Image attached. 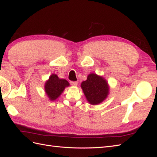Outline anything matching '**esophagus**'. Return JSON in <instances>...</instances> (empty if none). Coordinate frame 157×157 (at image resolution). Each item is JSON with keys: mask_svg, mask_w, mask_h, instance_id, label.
<instances>
[{"mask_svg": "<svg viewBox=\"0 0 157 157\" xmlns=\"http://www.w3.org/2000/svg\"><path fill=\"white\" fill-rule=\"evenodd\" d=\"M71 84L73 85V86H77L78 82L77 81H71Z\"/></svg>", "mask_w": 157, "mask_h": 157, "instance_id": "esophagus-1", "label": "esophagus"}]
</instances>
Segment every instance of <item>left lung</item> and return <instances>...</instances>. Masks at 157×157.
<instances>
[{"label":"left lung","instance_id":"8db88e82","mask_svg":"<svg viewBox=\"0 0 157 157\" xmlns=\"http://www.w3.org/2000/svg\"><path fill=\"white\" fill-rule=\"evenodd\" d=\"M88 101L92 105H98L105 99L109 93V86L106 80L96 74L88 76L87 80L81 84Z\"/></svg>","mask_w":157,"mask_h":157}]
</instances>
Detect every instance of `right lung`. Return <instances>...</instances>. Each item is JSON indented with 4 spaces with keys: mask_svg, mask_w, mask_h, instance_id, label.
<instances>
[{
    "mask_svg": "<svg viewBox=\"0 0 157 157\" xmlns=\"http://www.w3.org/2000/svg\"><path fill=\"white\" fill-rule=\"evenodd\" d=\"M69 86L65 79H60L56 75H52L45 84V92L50 100H55L63 92L65 88Z\"/></svg>",
    "mask_w": 157,
    "mask_h": 157,
    "instance_id": "right-lung-1",
    "label": "right lung"
}]
</instances>
